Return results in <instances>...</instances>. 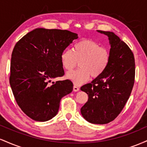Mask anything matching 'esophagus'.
<instances>
[{
  "label": "esophagus",
  "instance_id": "1",
  "mask_svg": "<svg viewBox=\"0 0 147 147\" xmlns=\"http://www.w3.org/2000/svg\"><path fill=\"white\" fill-rule=\"evenodd\" d=\"M73 90L75 91V92H77V91H79V86H77V85H76V84H75V85H74V86H73Z\"/></svg>",
  "mask_w": 147,
  "mask_h": 147
}]
</instances>
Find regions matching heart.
Wrapping results in <instances>:
<instances>
[{
    "label": "heart",
    "mask_w": 147,
    "mask_h": 147,
    "mask_svg": "<svg viewBox=\"0 0 147 147\" xmlns=\"http://www.w3.org/2000/svg\"><path fill=\"white\" fill-rule=\"evenodd\" d=\"M111 54L105 47L89 39L81 40L74 45L73 51L65 49L61 55V61L65 70L70 71L79 61L80 68L68 72L66 77L77 85L87 82L90 75L93 78L100 76L110 62Z\"/></svg>",
    "instance_id": "heart-1"
}]
</instances>
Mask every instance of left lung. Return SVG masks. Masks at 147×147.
<instances>
[{"instance_id": "1", "label": "left lung", "mask_w": 147, "mask_h": 147, "mask_svg": "<svg viewBox=\"0 0 147 147\" xmlns=\"http://www.w3.org/2000/svg\"><path fill=\"white\" fill-rule=\"evenodd\" d=\"M98 32L109 36L110 62L102 75L81 87L88 96L81 113L92 124H104L114 120L124 109L134 85L136 67L133 52L124 41L113 32Z\"/></svg>"}]
</instances>
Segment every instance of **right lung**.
Instances as JSON below:
<instances>
[{"mask_svg":"<svg viewBox=\"0 0 147 147\" xmlns=\"http://www.w3.org/2000/svg\"><path fill=\"white\" fill-rule=\"evenodd\" d=\"M77 38L66 30L36 28L15 45L9 84L18 106L34 120L45 122L55 117L61 99L72 91L68 79L50 83L64 75L61 55Z\"/></svg>","mask_w":147,"mask_h":147,"instance_id":"right-lung-1","label":"right lung"}]
</instances>
